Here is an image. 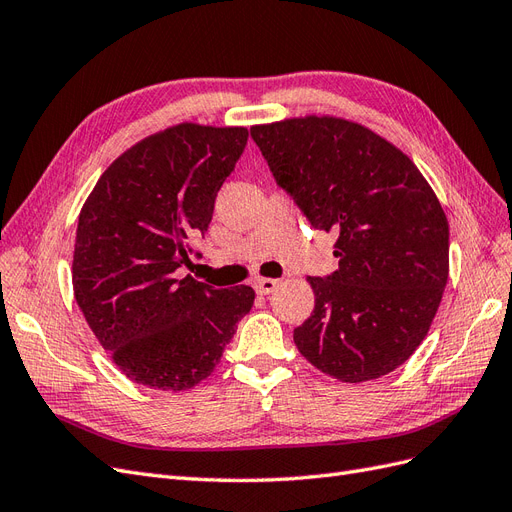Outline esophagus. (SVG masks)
Listing matches in <instances>:
<instances>
[{
    "label": "esophagus",
    "mask_w": 512,
    "mask_h": 512,
    "mask_svg": "<svg viewBox=\"0 0 512 512\" xmlns=\"http://www.w3.org/2000/svg\"><path fill=\"white\" fill-rule=\"evenodd\" d=\"M277 288V280H271V277H260V280L254 282V290L258 294H269Z\"/></svg>",
    "instance_id": "34e87169"
}]
</instances>
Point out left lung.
<instances>
[{
  "label": "left lung",
  "mask_w": 512,
  "mask_h": 512,
  "mask_svg": "<svg viewBox=\"0 0 512 512\" xmlns=\"http://www.w3.org/2000/svg\"><path fill=\"white\" fill-rule=\"evenodd\" d=\"M280 188L318 230L335 232L339 269L307 277L314 312L294 329L305 359L365 382L421 346L448 280V222L414 162L361 123L299 117L250 130Z\"/></svg>",
  "instance_id": "8db88e82"
}]
</instances>
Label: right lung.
<instances>
[{
	"label": "right lung",
	"mask_w": 512,
	"mask_h": 512,
	"mask_svg": "<svg viewBox=\"0 0 512 512\" xmlns=\"http://www.w3.org/2000/svg\"><path fill=\"white\" fill-rule=\"evenodd\" d=\"M245 145V128L179 123L121 153L81 209L76 303L115 365L149 389L185 391L211 376L254 305L250 286L215 290L177 273L200 258L192 241Z\"/></svg>",
	"instance_id": "right-lung-1"
}]
</instances>
